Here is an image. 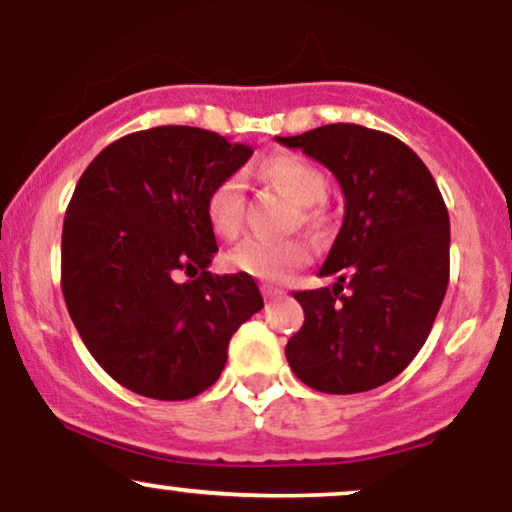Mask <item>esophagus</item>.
I'll list each match as a JSON object with an SVG mask.
<instances>
[{"instance_id": "esophagus-1", "label": "esophagus", "mask_w": 512, "mask_h": 512, "mask_svg": "<svg viewBox=\"0 0 512 512\" xmlns=\"http://www.w3.org/2000/svg\"><path fill=\"white\" fill-rule=\"evenodd\" d=\"M262 296L267 298V301H274V298H281V296H284V289H276V286L264 284V286H262Z\"/></svg>"}]
</instances>
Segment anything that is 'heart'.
<instances>
[{
    "mask_svg": "<svg viewBox=\"0 0 512 512\" xmlns=\"http://www.w3.org/2000/svg\"><path fill=\"white\" fill-rule=\"evenodd\" d=\"M260 178L284 192L293 202L308 207L303 211L305 221H315L320 204L327 197L330 182L315 163L298 156H272L260 163ZM245 195L243 182L238 178L221 180L207 197V219L211 231L219 238H236L243 226ZM310 260V248L298 238L269 240L248 238L228 255V264L238 272L255 276L262 281H284L293 269Z\"/></svg>",
    "mask_w": 512,
    "mask_h": 512,
    "instance_id": "heart-1",
    "label": "heart"
}]
</instances>
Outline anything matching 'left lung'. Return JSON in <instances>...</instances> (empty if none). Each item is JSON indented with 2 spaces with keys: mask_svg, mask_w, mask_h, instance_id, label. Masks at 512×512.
Returning a JSON list of instances; mask_svg holds the SVG:
<instances>
[{
  "mask_svg": "<svg viewBox=\"0 0 512 512\" xmlns=\"http://www.w3.org/2000/svg\"><path fill=\"white\" fill-rule=\"evenodd\" d=\"M276 142L301 149L337 178L344 221L320 276L296 291L305 322L286 344L313 390L354 395L397 378L424 346L450 279V219L419 156L392 134L325 125Z\"/></svg>",
  "mask_w": 512,
  "mask_h": 512,
  "instance_id": "8db88e82",
  "label": "left lung"
}]
</instances>
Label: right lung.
I'll use <instances>...</instances> for the list:
<instances>
[{
  "label": "right lung",
  "instance_id": "add662e5",
  "mask_svg": "<svg viewBox=\"0 0 512 512\" xmlns=\"http://www.w3.org/2000/svg\"><path fill=\"white\" fill-rule=\"evenodd\" d=\"M250 156L216 132L166 125L105 146L76 182L62 228L64 303L98 366L137 395L197 397L264 308L250 274L209 272L219 245L207 197Z\"/></svg>",
  "mask_w": 512,
  "mask_h": 512
}]
</instances>
